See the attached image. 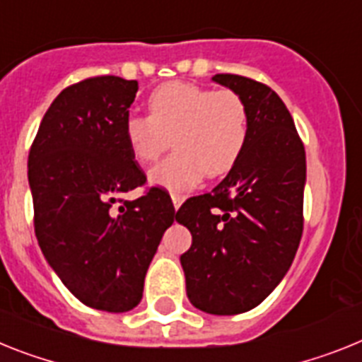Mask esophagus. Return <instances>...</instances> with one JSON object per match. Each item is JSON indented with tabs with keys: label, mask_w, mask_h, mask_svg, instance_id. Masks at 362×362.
<instances>
[{
	"label": "esophagus",
	"mask_w": 362,
	"mask_h": 362,
	"mask_svg": "<svg viewBox=\"0 0 362 362\" xmlns=\"http://www.w3.org/2000/svg\"><path fill=\"white\" fill-rule=\"evenodd\" d=\"M171 199H173V206H175V209H178L182 206V202L186 200V197L182 195V193H175V191H173Z\"/></svg>",
	"instance_id": "1"
}]
</instances>
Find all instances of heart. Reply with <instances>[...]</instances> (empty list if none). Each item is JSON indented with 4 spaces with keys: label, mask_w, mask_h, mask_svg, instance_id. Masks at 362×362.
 Instances as JSON below:
<instances>
[{
    "label": "heart",
    "mask_w": 362,
    "mask_h": 362,
    "mask_svg": "<svg viewBox=\"0 0 362 362\" xmlns=\"http://www.w3.org/2000/svg\"><path fill=\"white\" fill-rule=\"evenodd\" d=\"M148 115L130 114L124 141L136 162L153 163L171 144L176 151L151 171V182L186 191L202 175H226L241 158L248 138V110L232 90L167 83L148 95Z\"/></svg>",
    "instance_id": "1"
}]
</instances>
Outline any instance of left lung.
Wrapping results in <instances>:
<instances>
[{
    "label": "left lung",
    "mask_w": 362,
    "mask_h": 362,
    "mask_svg": "<svg viewBox=\"0 0 362 362\" xmlns=\"http://www.w3.org/2000/svg\"><path fill=\"white\" fill-rule=\"evenodd\" d=\"M211 81L241 95L248 138L226 178L176 211V221L193 238L180 263L187 298L197 309L239 315L278 287L296 256L303 230L305 151L274 90L230 73Z\"/></svg>",
    "instance_id": "left-lung-1"
}]
</instances>
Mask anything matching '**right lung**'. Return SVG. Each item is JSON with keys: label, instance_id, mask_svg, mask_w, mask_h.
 <instances>
[{"label": "right lung", "instance_id": "right-lung-1", "mask_svg": "<svg viewBox=\"0 0 362 362\" xmlns=\"http://www.w3.org/2000/svg\"><path fill=\"white\" fill-rule=\"evenodd\" d=\"M136 92L138 81L114 75L62 90L27 163L42 254L75 298L108 313L141 302L148 265L176 217L160 187L124 199L147 180L123 134Z\"/></svg>", "mask_w": 362, "mask_h": 362}]
</instances>
